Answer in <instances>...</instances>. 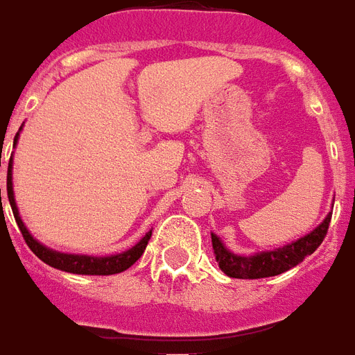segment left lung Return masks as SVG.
Segmentation results:
<instances>
[{
	"mask_svg": "<svg viewBox=\"0 0 355 355\" xmlns=\"http://www.w3.org/2000/svg\"><path fill=\"white\" fill-rule=\"evenodd\" d=\"M331 223V213L324 218V223L316 226L311 234L303 236L294 243L281 247V249L269 250V252H260L254 257H238L226 249L223 241L211 234L213 254L217 260L218 268L225 275L232 279H263V277L281 275L284 271H288L294 266L305 260V257L313 254L318 249L320 243L324 241Z\"/></svg>",
	"mask_w": 355,
	"mask_h": 355,
	"instance_id": "1",
	"label": "left lung"
}]
</instances>
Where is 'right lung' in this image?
<instances>
[{
	"instance_id": "right-lung-1",
	"label": "right lung",
	"mask_w": 355,
	"mask_h": 355,
	"mask_svg": "<svg viewBox=\"0 0 355 355\" xmlns=\"http://www.w3.org/2000/svg\"><path fill=\"white\" fill-rule=\"evenodd\" d=\"M15 137V144H16ZM7 196H9V204L12 207V215L16 218V225L22 232L26 243L37 258H41L42 262L52 266L55 269L67 271V273H78V275H114V273H121L125 269H129L132 263L137 262L138 258L142 257L146 245H148L149 238H151V232H148L140 241H138L132 249L125 250L121 254H112V257H84V254H63V252H55V250L46 249L44 245H41L33 236L29 234L28 228L24 226L22 218L18 215L15 204V194H12V159L9 161V168H7ZM0 204H1V189H0Z\"/></svg>"
}]
</instances>
